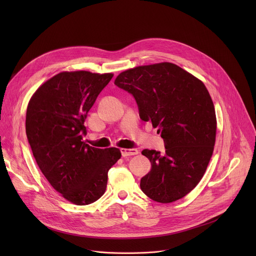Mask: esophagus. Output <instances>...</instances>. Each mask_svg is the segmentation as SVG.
Wrapping results in <instances>:
<instances>
[{
  "mask_svg": "<svg viewBox=\"0 0 256 256\" xmlns=\"http://www.w3.org/2000/svg\"><path fill=\"white\" fill-rule=\"evenodd\" d=\"M122 155V157H128V156H134V155H138V151L136 149H126V148H122L120 149Z\"/></svg>",
  "mask_w": 256,
  "mask_h": 256,
  "instance_id": "obj_1",
  "label": "esophagus"
}]
</instances>
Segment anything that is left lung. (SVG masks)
Listing matches in <instances>:
<instances>
[{
  "label": "left lung",
  "instance_id": "1",
  "mask_svg": "<svg viewBox=\"0 0 256 256\" xmlns=\"http://www.w3.org/2000/svg\"><path fill=\"white\" fill-rule=\"evenodd\" d=\"M114 84L132 94L140 120L158 128L165 140L164 155L142 151L152 167L140 179V190L161 204L186 196L198 184L214 152L216 118L206 87L167 62L128 68Z\"/></svg>",
  "mask_w": 256,
  "mask_h": 256
}]
</instances>
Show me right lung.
Returning a JSON list of instances; mask_svg holds the SVG:
<instances>
[{
  "mask_svg": "<svg viewBox=\"0 0 256 256\" xmlns=\"http://www.w3.org/2000/svg\"><path fill=\"white\" fill-rule=\"evenodd\" d=\"M112 77V72H58L34 92L27 106L26 134L36 163L50 186L77 206L104 194L108 170L122 157L118 148L98 149L83 140L87 114Z\"/></svg>",
  "mask_w": 256,
  "mask_h": 256,
  "instance_id": "1",
  "label": "right lung"
}]
</instances>
